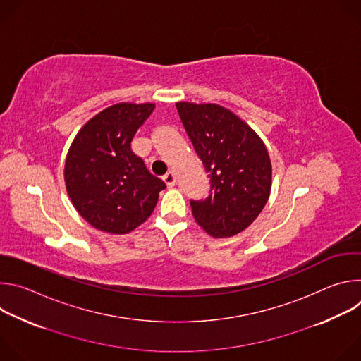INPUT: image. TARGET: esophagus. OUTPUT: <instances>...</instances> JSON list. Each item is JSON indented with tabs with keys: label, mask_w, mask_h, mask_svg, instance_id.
Wrapping results in <instances>:
<instances>
[{
	"label": "esophagus",
	"mask_w": 361,
	"mask_h": 361,
	"mask_svg": "<svg viewBox=\"0 0 361 361\" xmlns=\"http://www.w3.org/2000/svg\"><path fill=\"white\" fill-rule=\"evenodd\" d=\"M163 180H164V183L167 184V187L169 188H173L174 187V184H176V177H174V174L170 171V173H167L164 177H163Z\"/></svg>",
	"instance_id": "34e87169"
}]
</instances>
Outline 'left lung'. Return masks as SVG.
<instances>
[{
	"instance_id": "8db88e82",
	"label": "left lung",
	"mask_w": 361,
	"mask_h": 361,
	"mask_svg": "<svg viewBox=\"0 0 361 361\" xmlns=\"http://www.w3.org/2000/svg\"><path fill=\"white\" fill-rule=\"evenodd\" d=\"M197 156L210 177V194L191 200L195 221L210 235L231 237L262 213L271 190V161L257 133L217 104H176Z\"/></svg>"
}]
</instances>
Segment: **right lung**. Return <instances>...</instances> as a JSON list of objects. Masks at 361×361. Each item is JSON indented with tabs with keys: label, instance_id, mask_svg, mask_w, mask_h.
<instances>
[{
	"label": "right lung",
	"instance_id": "add662e5",
	"mask_svg": "<svg viewBox=\"0 0 361 361\" xmlns=\"http://www.w3.org/2000/svg\"><path fill=\"white\" fill-rule=\"evenodd\" d=\"M156 106L118 102L87 121L66 160L67 192L80 216L97 230L127 234L156 209L166 188L131 151L137 130Z\"/></svg>",
	"mask_w": 361,
	"mask_h": 361
}]
</instances>
